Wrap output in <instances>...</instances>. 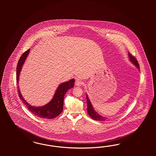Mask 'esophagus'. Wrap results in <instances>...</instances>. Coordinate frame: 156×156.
<instances>
[{
	"mask_svg": "<svg viewBox=\"0 0 156 156\" xmlns=\"http://www.w3.org/2000/svg\"><path fill=\"white\" fill-rule=\"evenodd\" d=\"M83 84V82L82 80H76V85L77 86H82Z\"/></svg>",
	"mask_w": 156,
	"mask_h": 156,
	"instance_id": "34e87169",
	"label": "esophagus"
}]
</instances>
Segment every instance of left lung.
Returning <instances> with one entry per match:
<instances>
[{
	"mask_svg": "<svg viewBox=\"0 0 156 156\" xmlns=\"http://www.w3.org/2000/svg\"><path fill=\"white\" fill-rule=\"evenodd\" d=\"M129 57L130 61L132 62L140 70V66H139L138 62L137 61V59L134 56H133L130 53H129ZM86 98H87V113H88L90 117L93 118V119L96 120V121H105L107 118L100 115L99 114L97 113L95 111L92 105L91 104L90 100L89 99L87 95H86Z\"/></svg>",
	"mask_w": 156,
	"mask_h": 156,
	"instance_id": "8db88e82",
	"label": "left lung"
}]
</instances>
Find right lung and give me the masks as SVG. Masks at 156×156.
<instances>
[{"label":"right lung","instance_id":"obj_1","mask_svg":"<svg viewBox=\"0 0 156 156\" xmlns=\"http://www.w3.org/2000/svg\"><path fill=\"white\" fill-rule=\"evenodd\" d=\"M30 52V49L24 52L20 58L16 67V83L18 84L19 76L22 67ZM74 79H72L66 82H63L58 87L52 100L47 105L42 107H34L31 106L24 100L20 94L19 86L17 87L19 98L23 102L26 107L35 115L38 117L46 119H52L61 113L63 108V100L67 91L73 88L74 85Z\"/></svg>","mask_w":156,"mask_h":156}]
</instances>
